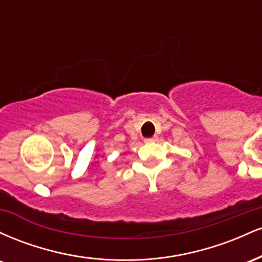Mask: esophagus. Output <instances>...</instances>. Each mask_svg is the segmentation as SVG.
<instances>
[{"mask_svg":"<svg viewBox=\"0 0 262 262\" xmlns=\"http://www.w3.org/2000/svg\"><path fill=\"white\" fill-rule=\"evenodd\" d=\"M154 141H158V137L146 138V139H145V143H154Z\"/></svg>","mask_w":262,"mask_h":262,"instance_id":"1","label":"esophagus"}]
</instances>
